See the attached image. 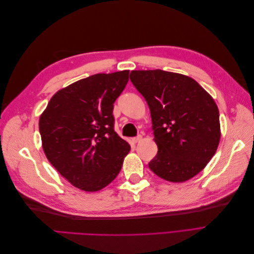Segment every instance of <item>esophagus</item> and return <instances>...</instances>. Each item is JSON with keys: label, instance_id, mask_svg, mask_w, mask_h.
<instances>
[{"label": "esophagus", "instance_id": "obj_1", "mask_svg": "<svg viewBox=\"0 0 254 254\" xmlns=\"http://www.w3.org/2000/svg\"><path fill=\"white\" fill-rule=\"evenodd\" d=\"M142 140H143V136H142V135H137V136L133 137L132 142H133V143H139V142H141Z\"/></svg>", "mask_w": 254, "mask_h": 254}]
</instances>
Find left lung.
<instances>
[{
  "mask_svg": "<svg viewBox=\"0 0 254 254\" xmlns=\"http://www.w3.org/2000/svg\"><path fill=\"white\" fill-rule=\"evenodd\" d=\"M147 102L158 153L148 166L160 178L184 182L200 173L217 150L219 111L193 78L162 70L131 71Z\"/></svg>",
  "mask_w": 254,
  "mask_h": 254,
  "instance_id": "1",
  "label": "left lung"
}]
</instances>
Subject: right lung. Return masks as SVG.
<instances>
[{
	"label": "right lung",
	"instance_id": "obj_1",
	"mask_svg": "<svg viewBox=\"0 0 254 254\" xmlns=\"http://www.w3.org/2000/svg\"><path fill=\"white\" fill-rule=\"evenodd\" d=\"M129 71L95 74L53 95L39 120L42 148L75 188L97 191L119 175L130 145L114 131L113 104Z\"/></svg>",
	"mask_w": 254,
	"mask_h": 254
}]
</instances>
